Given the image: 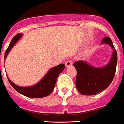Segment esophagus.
I'll use <instances>...</instances> for the list:
<instances>
[{
  "label": "esophagus",
  "instance_id": "1",
  "mask_svg": "<svg viewBox=\"0 0 124 124\" xmlns=\"http://www.w3.org/2000/svg\"><path fill=\"white\" fill-rule=\"evenodd\" d=\"M72 64H73L72 61L68 60V61H67L66 62H65V66H66L67 68H68V67H70L71 65H72Z\"/></svg>",
  "mask_w": 124,
  "mask_h": 124
}]
</instances>
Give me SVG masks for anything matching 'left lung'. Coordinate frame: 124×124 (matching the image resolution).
<instances>
[{
  "mask_svg": "<svg viewBox=\"0 0 124 124\" xmlns=\"http://www.w3.org/2000/svg\"><path fill=\"white\" fill-rule=\"evenodd\" d=\"M102 44H107L113 52L109 63L103 68H95L87 62L78 61L74 63L77 71L76 87L83 95L97 94L110 85L114 78L117 63V54L110 37L103 38Z\"/></svg>",
  "mask_w": 124,
  "mask_h": 124,
  "instance_id": "8db88e82",
  "label": "left lung"
}]
</instances>
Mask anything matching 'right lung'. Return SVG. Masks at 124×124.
Segmentation results:
<instances>
[{"instance_id": "right-lung-1", "label": "right lung", "mask_w": 124, "mask_h": 124, "mask_svg": "<svg viewBox=\"0 0 124 124\" xmlns=\"http://www.w3.org/2000/svg\"><path fill=\"white\" fill-rule=\"evenodd\" d=\"M22 36V35L20 33L17 34L10 43L8 48L5 52V59L7 56L8 53L9 52L11 49L14 47V46L17 41ZM65 69V65L64 64H60L54 68L50 69L47 74L44 76V77L40 81L35 85H33L31 87H19L14 84L11 80H9V82L11 84V85L14 87V89L21 93L22 95L32 98H44L49 95L53 91L55 84H56V79L59 74L63 72Z\"/></svg>"}]
</instances>
